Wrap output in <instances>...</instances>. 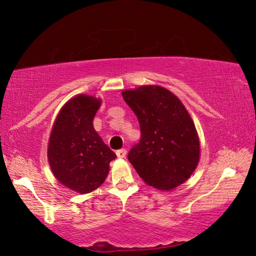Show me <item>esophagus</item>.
Returning a JSON list of instances; mask_svg holds the SVG:
<instances>
[{"mask_svg":"<svg viewBox=\"0 0 256 256\" xmlns=\"http://www.w3.org/2000/svg\"><path fill=\"white\" fill-rule=\"evenodd\" d=\"M126 154H128V151L125 149H120V150L116 151V156H118V158H125L126 157Z\"/></svg>","mask_w":256,"mask_h":256,"instance_id":"obj_1","label":"esophagus"}]
</instances>
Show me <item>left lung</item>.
I'll list each match as a JSON object with an SVG mask.
<instances>
[{
    "label": "left lung",
    "mask_w": 256,
    "mask_h": 256,
    "mask_svg": "<svg viewBox=\"0 0 256 256\" xmlns=\"http://www.w3.org/2000/svg\"><path fill=\"white\" fill-rule=\"evenodd\" d=\"M122 96L140 124L141 140L128 154L138 176L160 190L185 183L200 160V138L183 102L156 84L124 90Z\"/></svg>",
    "instance_id": "obj_1"
}]
</instances>
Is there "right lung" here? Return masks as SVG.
<instances>
[{
	"mask_svg": "<svg viewBox=\"0 0 256 256\" xmlns=\"http://www.w3.org/2000/svg\"><path fill=\"white\" fill-rule=\"evenodd\" d=\"M102 99L81 94L60 108L47 146L52 172L60 184L80 194L98 188L110 172L116 154L94 128Z\"/></svg>",
	"mask_w": 256,
	"mask_h": 256,
	"instance_id": "1",
	"label": "right lung"
}]
</instances>
